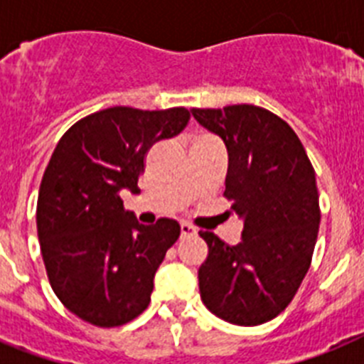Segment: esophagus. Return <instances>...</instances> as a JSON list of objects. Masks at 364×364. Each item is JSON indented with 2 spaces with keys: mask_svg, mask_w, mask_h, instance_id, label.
I'll return each mask as SVG.
<instances>
[{
  "mask_svg": "<svg viewBox=\"0 0 364 364\" xmlns=\"http://www.w3.org/2000/svg\"><path fill=\"white\" fill-rule=\"evenodd\" d=\"M180 233H182V237H189V235L197 233V230H195L191 224H188V222H182V224H180Z\"/></svg>",
  "mask_w": 364,
  "mask_h": 364,
  "instance_id": "34e87169",
  "label": "esophagus"
}]
</instances>
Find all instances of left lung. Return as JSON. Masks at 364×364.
<instances>
[{
  "instance_id": "1",
  "label": "left lung",
  "mask_w": 364,
  "mask_h": 364,
  "mask_svg": "<svg viewBox=\"0 0 364 364\" xmlns=\"http://www.w3.org/2000/svg\"><path fill=\"white\" fill-rule=\"evenodd\" d=\"M191 112L226 144L224 197L244 220L237 246L200 231L208 244L198 268L202 302L228 323L257 326L290 304L311 264L321 222L314 166L295 131L268 109Z\"/></svg>"
}]
</instances>
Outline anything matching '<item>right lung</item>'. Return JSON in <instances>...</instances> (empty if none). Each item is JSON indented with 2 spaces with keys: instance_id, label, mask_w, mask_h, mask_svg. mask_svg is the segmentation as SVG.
Returning a JSON list of instances; mask_svg holds the SVG:
<instances>
[{
  "instance_id": "1",
  "label": "right lung",
  "mask_w": 364,
  "mask_h": 364,
  "mask_svg": "<svg viewBox=\"0 0 364 364\" xmlns=\"http://www.w3.org/2000/svg\"><path fill=\"white\" fill-rule=\"evenodd\" d=\"M188 122L186 107L118 105L82 118L60 138L38 193V239L54 294L85 323L122 326L149 306L154 273L180 226L173 218L144 226L120 191L140 193L147 151Z\"/></svg>"
}]
</instances>
